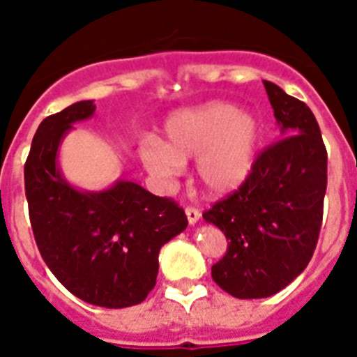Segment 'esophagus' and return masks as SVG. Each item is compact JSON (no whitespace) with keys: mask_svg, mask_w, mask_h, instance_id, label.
<instances>
[{"mask_svg":"<svg viewBox=\"0 0 357 357\" xmlns=\"http://www.w3.org/2000/svg\"><path fill=\"white\" fill-rule=\"evenodd\" d=\"M185 216H188L189 225H195L200 220V211L195 209V207H185Z\"/></svg>","mask_w":357,"mask_h":357,"instance_id":"obj_1","label":"esophagus"}]
</instances>
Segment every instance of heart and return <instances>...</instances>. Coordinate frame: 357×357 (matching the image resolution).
<instances>
[{
  "mask_svg": "<svg viewBox=\"0 0 357 357\" xmlns=\"http://www.w3.org/2000/svg\"><path fill=\"white\" fill-rule=\"evenodd\" d=\"M162 134V143L150 139L141 146L144 168L160 181H172L195 159V181L214 198L238 193L259 159V119L230 103L176 110L164 123Z\"/></svg>",
  "mask_w": 357,
  "mask_h": 357,
  "instance_id": "b5f03b06",
  "label": "heart"
}]
</instances>
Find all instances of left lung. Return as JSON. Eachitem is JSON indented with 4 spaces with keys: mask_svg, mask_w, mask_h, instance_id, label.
<instances>
[{
    "mask_svg": "<svg viewBox=\"0 0 357 357\" xmlns=\"http://www.w3.org/2000/svg\"><path fill=\"white\" fill-rule=\"evenodd\" d=\"M280 139L257 159L250 181L204 213L229 247L211 270L236 298H266L301 275L313 257L324 216L327 150L307 105L263 82Z\"/></svg>",
    "mask_w": 357,
    "mask_h": 357,
    "instance_id": "1",
    "label": "left lung"
}]
</instances>
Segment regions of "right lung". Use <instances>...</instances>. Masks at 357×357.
<instances>
[{"mask_svg": "<svg viewBox=\"0 0 357 357\" xmlns=\"http://www.w3.org/2000/svg\"><path fill=\"white\" fill-rule=\"evenodd\" d=\"M84 100L48 116L24 164L30 223L44 263L75 296L109 309L141 304L155 286L160 248L188 227L184 211L134 181L103 191L68 182L59 151L73 125L94 116Z\"/></svg>", "mask_w": 357, "mask_h": 357, "instance_id": "right-lung-1", "label": "right lung"}]
</instances>
